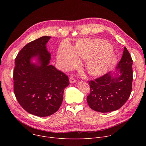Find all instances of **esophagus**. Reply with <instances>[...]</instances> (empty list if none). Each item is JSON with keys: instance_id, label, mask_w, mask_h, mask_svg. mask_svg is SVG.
I'll use <instances>...</instances> for the list:
<instances>
[{"instance_id": "obj_1", "label": "esophagus", "mask_w": 146, "mask_h": 146, "mask_svg": "<svg viewBox=\"0 0 146 146\" xmlns=\"http://www.w3.org/2000/svg\"><path fill=\"white\" fill-rule=\"evenodd\" d=\"M69 82L70 83H71V84H73V83L76 82V80L73 77H70L69 78Z\"/></svg>"}]
</instances>
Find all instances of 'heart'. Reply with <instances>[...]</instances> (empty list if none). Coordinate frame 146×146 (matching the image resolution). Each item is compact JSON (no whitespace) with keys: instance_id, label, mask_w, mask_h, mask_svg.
Here are the masks:
<instances>
[{"instance_id":"1","label":"heart","mask_w":146,"mask_h":146,"mask_svg":"<svg viewBox=\"0 0 146 146\" xmlns=\"http://www.w3.org/2000/svg\"><path fill=\"white\" fill-rule=\"evenodd\" d=\"M78 58L86 60L85 67L91 76L105 74L117 60L112 45L100 38L81 39L72 48L61 46L58 48L56 60L62 70H69L77 66Z\"/></svg>"}]
</instances>
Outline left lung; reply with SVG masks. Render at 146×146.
Masks as SVG:
<instances>
[{
    "label": "left lung",
    "instance_id": "obj_1",
    "mask_svg": "<svg viewBox=\"0 0 146 146\" xmlns=\"http://www.w3.org/2000/svg\"><path fill=\"white\" fill-rule=\"evenodd\" d=\"M132 64L131 56L125 47L114 71L89 81L91 92L87 101L91 109L108 113L117 110L124 105L132 91Z\"/></svg>",
    "mask_w": 146,
    "mask_h": 146
}]
</instances>
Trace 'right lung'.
Here are the masks:
<instances>
[{
    "label": "right lung",
    "instance_id": "1",
    "mask_svg": "<svg viewBox=\"0 0 146 146\" xmlns=\"http://www.w3.org/2000/svg\"><path fill=\"white\" fill-rule=\"evenodd\" d=\"M50 36L27 44L15 59L14 91L19 105L29 113L47 117L58 110L63 100L68 77L50 65L47 48Z\"/></svg>",
    "mask_w": 146,
    "mask_h": 146
}]
</instances>
